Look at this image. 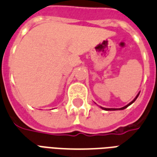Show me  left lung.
<instances>
[{
	"mask_svg": "<svg viewBox=\"0 0 157 157\" xmlns=\"http://www.w3.org/2000/svg\"><path fill=\"white\" fill-rule=\"evenodd\" d=\"M138 95H139V93H138V94H137V96H136V97H135V99L133 100H132V102H130L128 104V105H127L126 106H124V107H123V108H120V109H107V108H103V107H100L101 108V109H105V110H122V109H126L127 107H128L129 105H132V103L134 102L135 100H137V98L138 97Z\"/></svg>",
	"mask_w": 157,
	"mask_h": 157,
	"instance_id": "obj_1",
	"label": "left lung"
}]
</instances>
